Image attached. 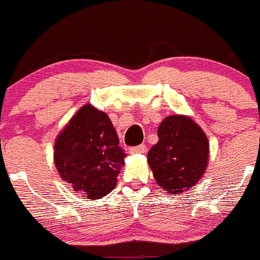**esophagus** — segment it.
<instances>
[{
  "mask_svg": "<svg viewBox=\"0 0 260 260\" xmlns=\"http://www.w3.org/2000/svg\"><path fill=\"white\" fill-rule=\"evenodd\" d=\"M146 145H144V144H141V145L139 146H134V148L130 149V154H144L146 153Z\"/></svg>",
  "mask_w": 260,
  "mask_h": 260,
  "instance_id": "34e87169",
  "label": "esophagus"
}]
</instances>
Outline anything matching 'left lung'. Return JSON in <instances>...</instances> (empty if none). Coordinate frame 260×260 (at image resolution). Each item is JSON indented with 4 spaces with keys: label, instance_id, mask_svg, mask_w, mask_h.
Returning a JSON list of instances; mask_svg holds the SVG:
<instances>
[{
    "label": "left lung",
    "instance_id": "1",
    "mask_svg": "<svg viewBox=\"0 0 260 260\" xmlns=\"http://www.w3.org/2000/svg\"><path fill=\"white\" fill-rule=\"evenodd\" d=\"M158 138L148 153L156 183L171 194L196 186L209 164L210 144L205 131L189 116L171 115L159 125Z\"/></svg>",
    "mask_w": 260,
    "mask_h": 260
}]
</instances>
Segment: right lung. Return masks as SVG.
<instances>
[{
  "label": "right lung",
  "mask_w": 260,
  "mask_h": 260,
  "mask_svg": "<svg viewBox=\"0 0 260 260\" xmlns=\"http://www.w3.org/2000/svg\"><path fill=\"white\" fill-rule=\"evenodd\" d=\"M125 156L110 117L89 104L73 115L54 141L59 176L88 201L106 196L116 187Z\"/></svg>",
  "instance_id": "right-lung-1"
}]
</instances>
